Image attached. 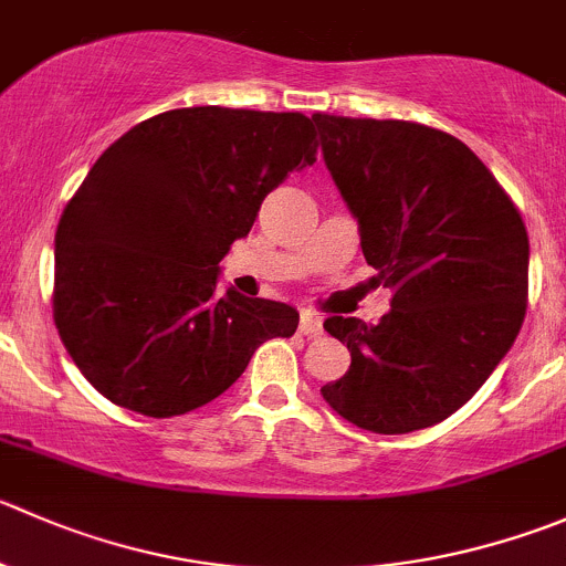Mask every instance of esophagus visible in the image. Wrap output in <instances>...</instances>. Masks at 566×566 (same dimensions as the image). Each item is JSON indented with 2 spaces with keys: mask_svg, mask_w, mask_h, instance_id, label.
<instances>
[{
  "mask_svg": "<svg viewBox=\"0 0 566 566\" xmlns=\"http://www.w3.org/2000/svg\"><path fill=\"white\" fill-rule=\"evenodd\" d=\"M321 328H323V321L315 315V312H310V310L301 312L298 332L304 334V337H317V334H321Z\"/></svg>",
  "mask_w": 566,
  "mask_h": 566,
  "instance_id": "34e87169",
  "label": "esophagus"
}]
</instances>
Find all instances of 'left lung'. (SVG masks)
<instances>
[{
	"mask_svg": "<svg viewBox=\"0 0 566 566\" xmlns=\"http://www.w3.org/2000/svg\"><path fill=\"white\" fill-rule=\"evenodd\" d=\"M323 160L359 221L361 254L392 310L332 315L350 367L321 387L373 434H409L462 409L512 348L528 306V232L490 168L415 120L315 113Z\"/></svg>",
	"mask_w": 566,
	"mask_h": 566,
	"instance_id": "8db88e82",
	"label": "left lung"
}]
</instances>
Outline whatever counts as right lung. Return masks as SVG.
I'll return each mask as SVG.
<instances>
[{"instance_id":"right-lung-1","label":"right lung","mask_w":566,"mask_h":566,"mask_svg":"<svg viewBox=\"0 0 566 566\" xmlns=\"http://www.w3.org/2000/svg\"><path fill=\"white\" fill-rule=\"evenodd\" d=\"M317 160L312 118L182 107L120 135L54 234L52 312L82 376L115 406L177 417L227 392L298 312L218 293V262L293 171Z\"/></svg>"}]
</instances>
